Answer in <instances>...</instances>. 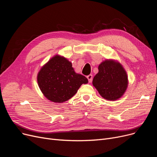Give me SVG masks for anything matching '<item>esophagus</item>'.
Listing matches in <instances>:
<instances>
[{
    "mask_svg": "<svg viewBox=\"0 0 157 157\" xmlns=\"http://www.w3.org/2000/svg\"><path fill=\"white\" fill-rule=\"evenodd\" d=\"M87 79L89 81V83H91L92 81V79H93V76L92 75V74H90V75L87 76Z\"/></svg>",
    "mask_w": 157,
    "mask_h": 157,
    "instance_id": "obj_1",
    "label": "esophagus"
}]
</instances>
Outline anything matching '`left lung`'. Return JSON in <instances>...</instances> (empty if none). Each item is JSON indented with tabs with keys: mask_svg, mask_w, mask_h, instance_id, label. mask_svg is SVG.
I'll use <instances>...</instances> for the list:
<instances>
[{
	"mask_svg": "<svg viewBox=\"0 0 157 157\" xmlns=\"http://www.w3.org/2000/svg\"><path fill=\"white\" fill-rule=\"evenodd\" d=\"M98 69L92 83L99 94L108 101L121 98L128 86V76L123 66L115 60H106Z\"/></svg>",
	"mask_w": 157,
	"mask_h": 157,
	"instance_id": "left-lung-1",
	"label": "left lung"
}]
</instances>
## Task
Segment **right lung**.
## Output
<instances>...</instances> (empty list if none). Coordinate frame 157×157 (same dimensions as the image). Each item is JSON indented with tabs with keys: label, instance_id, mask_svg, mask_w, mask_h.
<instances>
[{
	"label": "right lung",
	"instance_id": "add662e5",
	"mask_svg": "<svg viewBox=\"0 0 157 157\" xmlns=\"http://www.w3.org/2000/svg\"><path fill=\"white\" fill-rule=\"evenodd\" d=\"M37 83L43 95L56 103L68 101L75 95L82 84L88 83V79L74 71L67 59L55 55L40 69Z\"/></svg>",
	"mask_w": 157,
	"mask_h": 157
}]
</instances>
